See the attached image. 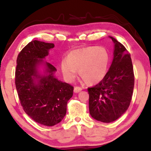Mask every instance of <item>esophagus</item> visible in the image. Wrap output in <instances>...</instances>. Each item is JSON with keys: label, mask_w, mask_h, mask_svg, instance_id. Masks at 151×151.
<instances>
[{"label": "esophagus", "mask_w": 151, "mask_h": 151, "mask_svg": "<svg viewBox=\"0 0 151 151\" xmlns=\"http://www.w3.org/2000/svg\"><path fill=\"white\" fill-rule=\"evenodd\" d=\"M81 90L82 88L81 87H78V86H76V87H74V92H75V93H78V92L81 91Z\"/></svg>", "instance_id": "obj_1"}]
</instances>
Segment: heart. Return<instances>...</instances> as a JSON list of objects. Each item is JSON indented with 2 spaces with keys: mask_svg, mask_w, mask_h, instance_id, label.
I'll return each mask as SVG.
<instances>
[{
  "mask_svg": "<svg viewBox=\"0 0 151 151\" xmlns=\"http://www.w3.org/2000/svg\"><path fill=\"white\" fill-rule=\"evenodd\" d=\"M110 63L108 50L102 46H92L73 50L61 61L62 73L66 81L76 79L77 70L80 77L88 84L97 83L105 77Z\"/></svg>",
  "mask_w": 151,
  "mask_h": 151,
  "instance_id": "1",
  "label": "heart"
}]
</instances>
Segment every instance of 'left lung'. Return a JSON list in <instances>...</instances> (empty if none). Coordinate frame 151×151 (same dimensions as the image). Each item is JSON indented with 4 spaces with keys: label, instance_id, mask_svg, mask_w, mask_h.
Returning a JSON list of instances; mask_svg holds the SVG:
<instances>
[{
    "label": "left lung",
    "instance_id": "left-lung-1",
    "mask_svg": "<svg viewBox=\"0 0 151 151\" xmlns=\"http://www.w3.org/2000/svg\"><path fill=\"white\" fill-rule=\"evenodd\" d=\"M114 58L105 77L88 88L89 111L97 121L110 123L119 118L129 107L133 92L134 76L130 55L113 37Z\"/></svg>",
    "mask_w": 151,
    "mask_h": 151
}]
</instances>
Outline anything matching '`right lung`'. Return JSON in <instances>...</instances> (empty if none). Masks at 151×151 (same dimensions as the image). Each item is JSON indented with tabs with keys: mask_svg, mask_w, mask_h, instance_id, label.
I'll return each instance as SVG.
<instances>
[{
	"mask_svg": "<svg viewBox=\"0 0 151 151\" xmlns=\"http://www.w3.org/2000/svg\"><path fill=\"white\" fill-rule=\"evenodd\" d=\"M54 43L32 41L23 48L17 57L15 85L20 102L25 113L34 121L52 126L63 119L68 100L73 95L74 87L54 77L57 69L46 63L48 74L37 72V65L48 55ZM35 78H39L38 84Z\"/></svg>",
	"mask_w": 151,
	"mask_h": 151,
	"instance_id": "obj_1",
	"label": "right lung"
}]
</instances>
